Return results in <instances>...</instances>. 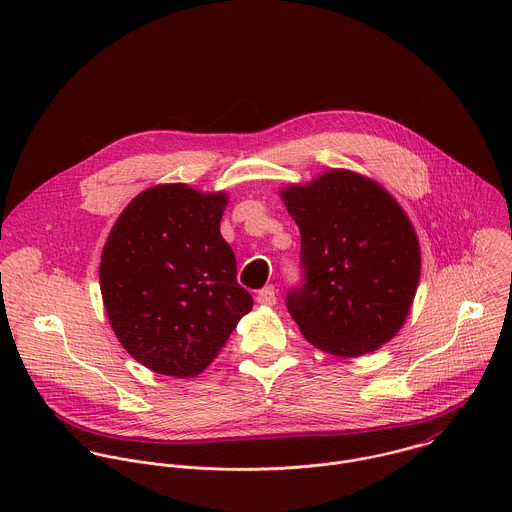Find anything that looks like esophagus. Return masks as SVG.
Returning a JSON list of instances; mask_svg holds the SVG:
<instances>
[{"instance_id": "1", "label": "esophagus", "mask_w": 512, "mask_h": 512, "mask_svg": "<svg viewBox=\"0 0 512 512\" xmlns=\"http://www.w3.org/2000/svg\"><path fill=\"white\" fill-rule=\"evenodd\" d=\"M275 302H277V294H275L273 285L263 287L259 294H257V304H261V306H273Z\"/></svg>"}]
</instances>
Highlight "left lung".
Instances as JSON below:
<instances>
[{"label":"left lung","mask_w":512,"mask_h":512,"mask_svg":"<svg viewBox=\"0 0 512 512\" xmlns=\"http://www.w3.org/2000/svg\"><path fill=\"white\" fill-rule=\"evenodd\" d=\"M279 194L302 235L304 283L287 294L291 318L328 354L375 352L401 330L417 291L409 216L379 182L342 168Z\"/></svg>","instance_id":"left-lung-1"}]
</instances>
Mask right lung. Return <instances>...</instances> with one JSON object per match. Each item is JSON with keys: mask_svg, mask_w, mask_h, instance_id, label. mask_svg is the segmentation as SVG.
Instances as JSON below:
<instances>
[{"mask_svg": "<svg viewBox=\"0 0 512 512\" xmlns=\"http://www.w3.org/2000/svg\"><path fill=\"white\" fill-rule=\"evenodd\" d=\"M227 202V192L152 186L125 206L103 247L99 281L109 324L158 375H200L253 308L221 235Z\"/></svg>", "mask_w": 512, "mask_h": 512, "instance_id": "1", "label": "right lung"}]
</instances>
